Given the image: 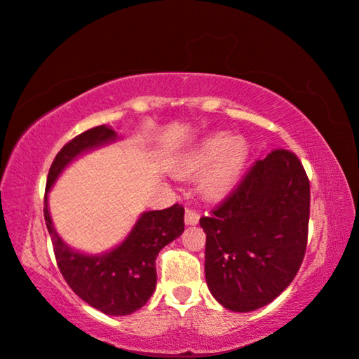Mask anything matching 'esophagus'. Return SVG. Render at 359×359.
I'll use <instances>...</instances> for the list:
<instances>
[{"mask_svg": "<svg viewBox=\"0 0 359 359\" xmlns=\"http://www.w3.org/2000/svg\"><path fill=\"white\" fill-rule=\"evenodd\" d=\"M198 222H199V214H198V212L188 209L185 212V224H187V226H194V224H198Z\"/></svg>", "mask_w": 359, "mask_h": 359, "instance_id": "obj_1", "label": "esophagus"}]
</instances>
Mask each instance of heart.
Segmentation results:
<instances>
[{"label": "heart", "mask_w": 359, "mask_h": 359, "mask_svg": "<svg viewBox=\"0 0 359 359\" xmlns=\"http://www.w3.org/2000/svg\"><path fill=\"white\" fill-rule=\"evenodd\" d=\"M250 145L242 136L215 133L204 137L172 163L177 177L199 175L198 191L208 203H220L238 187L245 171Z\"/></svg>", "instance_id": "1"}]
</instances>
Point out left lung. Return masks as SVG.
<instances>
[{
  "mask_svg": "<svg viewBox=\"0 0 359 359\" xmlns=\"http://www.w3.org/2000/svg\"><path fill=\"white\" fill-rule=\"evenodd\" d=\"M311 185L294 154L274 150L199 224L205 282L233 312L267 306L293 282L307 245Z\"/></svg>",
  "mask_w": 359,
  "mask_h": 359,
  "instance_id": "left-lung-1",
  "label": "left lung"
}]
</instances>
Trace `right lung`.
Masks as SVG:
<instances>
[{
	"mask_svg": "<svg viewBox=\"0 0 359 359\" xmlns=\"http://www.w3.org/2000/svg\"><path fill=\"white\" fill-rule=\"evenodd\" d=\"M121 139L111 126L101 125L76 136L58 151L47 175L44 218L57 264L71 290L106 315L121 317L145 306L156 287L155 259L163 247L184 233V208L142 212L126 238L102 253H85L60 238L48 210V193L60 175L77 158Z\"/></svg>",
	"mask_w": 359,
	"mask_h": 359,
	"instance_id": "1",
	"label": "right lung"
}]
</instances>
